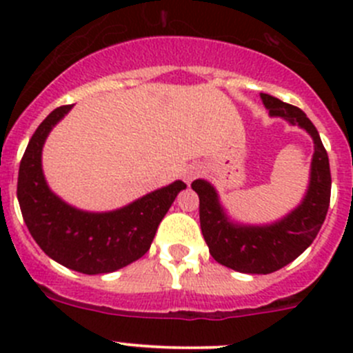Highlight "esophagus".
<instances>
[{
  "label": "esophagus",
  "instance_id": "1",
  "mask_svg": "<svg viewBox=\"0 0 353 353\" xmlns=\"http://www.w3.org/2000/svg\"><path fill=\"white\" fill-rule=\"evenodd\" d=\"M198 174H199L198 167H188V169L184 170V181H186V183H191Z\"/></svg>",
  "mask_w": 353,
  "mask_h": 353
}]
</instances>
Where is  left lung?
<instances>
[{
	"label": "left lung",
	"instance_id": "8db88e82",
	"mask_svg": "<svg viewBox=\"0 0 353 353\" xmlns=\"http://www.w3.org/2000/svg\"><path fill=\"white\" fill-rule=\"evenodd\" d=\"M261 99L272 116L283 117L292 126L304 128L314 141L311 181L301 205L272 225H237L227 219L212 184L203 179L191 184L199 196V223L210 254L227 268L252 275H268L301 256L318 236L331 196L328 154L314 124L295 105L268 94H261Z\"/></svg>",
	"mask_w": 353,
	"mask_h": 353
}]
</instances>
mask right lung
Returning <instances> with one entry per match:
<instances>
[{"label":"right lung","instance_id":"obj_1","mask_svg":"<svg viewBox=\"0 0 353 353\" xmlns=\"http://www.w3.org/2000/svg\"><path fill=\"white\" fill-rule=\"evenodd\" d=\"M70 109L52 110L28 141L17 184L20 210L35 243L59 265L85 275L116 272L150 249L159 223L186 184L176 181L116 212L88 213L66 205L49 190L41 155L49 131Z\"/></svg>","mask_w":353,"mask_h":353}]
</instances>
